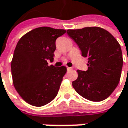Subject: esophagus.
Instances as JSON below:
<instances>
[{
    "label": "esophagus",
    "instance_id": "obj_1",
    "mask_svg": "<svg viewBox=\"0 0 128 128\" xmlns=\"http://www.w3.org/2000/svg\"><path fill=\"white\" fill-rule=\"evenodd\" d=\"M66 69H67V70H68V71H69V70H72V68H71V67H68V66L66 67Z\"/></svg>",
    "mask_w": 128,
    "mask_h": 128
}]
</instances>
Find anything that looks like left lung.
<instances>
[{
	"instance_id": "1",
	"label": "left lung",
	"mask_w": 128,
	"mask_h": 128,
	"mask_svg": "<svg viewBox=\"0 0 128 128\" xmlns=\"http://www.w3.org/2000/svg\"><path fill=\"white\" fill-rule=\"evenodd\" d=\"M66 33L78 45L82 56L88 58V70H77L78 76L72 82L73 88L91 101L108 98L121 77L123 58L120 44L108 30L100 27L69 29Z\"/></svg>"
}]
</instances>
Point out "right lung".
<instances>
[{"label": "right lung", "instance_id": "right-lung-1", "mask_svg": "<svg viewBox=\"0 0 128 128\" xmlns=\"http://www.w3.org/2000/svg\"><path fill=\"white\" fill-rule=\"evenodd\" d=\"M64 29L40 27L23 35L11 62L13 84L20 96L34 106H43L58 94L66 68L48 65L53 61L56 40Z\"/></svg>", "mask_w": 128, "mask_h": 128}]
</instances>
